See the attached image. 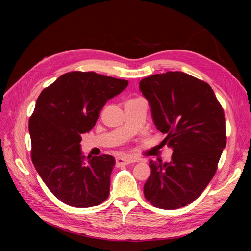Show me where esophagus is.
Masks as SVG:
<instances>
[{"instance_id": "34e87169", "label": "esophagus", "mask_w": 251, "mask_h": 251, "mask_svg": "<svg viewBox=\"0 0 251 251\" xmlns=\"http://www.w3.org/2000/svg\"><path fill=\"white\" fill-rule=\"evenodd\" d=\"M134 162H137V160H136V159H132V158H121V157L116 158V166L130 164V163H134Z\"/></svg>"}]
</instances>
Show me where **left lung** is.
<instances>
[{
  "instance_id": "obj_1",
  "label": "left lung",
  "mask_w": 251,
  "mask_h": 251,
  "mask_svg": "<svg viewBox=\"0 0 251 251\" xmlns=\"http://www.w3.org/2000/svg\"><path fill=\"white\" fill-rule=\"evenodd\" d=\"M139 88L157 130L166 135L162 144L173 149L170 162L150 161L144 197L158 208L186 206L217 172L226 147L224 111L207 82L184 72L151 75Z\"/></svg>"
}]
</instances>
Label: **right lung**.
I'll return each mask as SVG.
<instances>
[{"instance_id": "1", "label": "right lung", "mask_w": 251, "mask_h": 251, "mask_svg": "<svg viewBox=\"0 0 251 251\" xmlns=\"http://www.w3.org/2000/svg\"><path fill=\"white\" fill-rule=\"evenodd\" d=\"M128 81L95 72L63 74L45 88L29 119L31 159L51 193L73 207L101 204L110 194L111 155L86 157L81 134L93 128L103 105Z\"/></svg>"}]
</instances>
